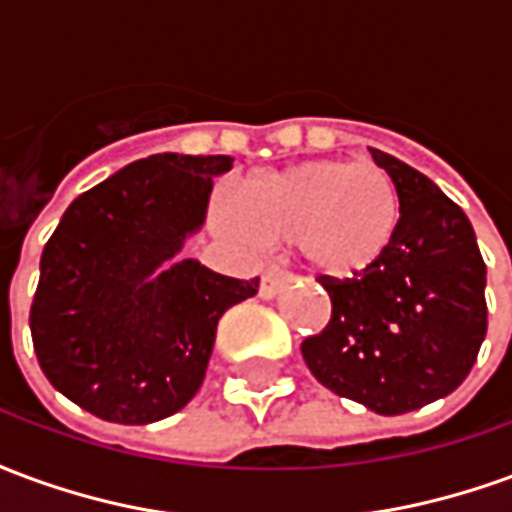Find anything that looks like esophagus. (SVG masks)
<instances>
[{
    "label": "esophagus",
    "instance_id": "obj_1",
    "mask_svg": "<svg viewBox=\"0 0 512 512\" xmlns=\"http://www.w3.org/2000/svg\"><path fill=\"white\" fill-rule=\"evenodd\" d=\"M290 282V274H285L282 268H268L266 274H263V279H260V296L263 299H274L279 290L285 288Z\"/></svg>",
    "mask_w": 512,
    "mask_h": 512
}]
</instances>
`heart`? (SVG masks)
Segmentation results:
<instances>
[{"mask_svg": "<svg viewBox=\"0 0 512 512\" xmlns=\"http://www.w3.org/2000/svg\"><path fill=\"white\" fill-rule=\"evenodd\" d=\"M400 197L386 169L362 161H307L260 175L235 197L224 227L244 241H296L321 277L365 274L386 255Z\"/></svg>", "mask_w": 512, "mask_h": 512, "instance_id": "1", "label": "heart"}]
</instances>
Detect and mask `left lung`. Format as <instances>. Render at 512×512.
Segmentation results:
<instances>
[{
  "label": "left lung",
  "instance_id": "8db88e82",
  "mask_svg": "<svg viewBox=\"0 0 512 512\" xmlns=\"http://www.w3.org/2000/svg\"><path fill=\"white\" fill-rule=\"evenodd\" d=\"M400 197V224L376 266L318 277L332 299L323 332L301 343L310 373L376 414H406L469 376L488 329L485 263L466 213L422 172L370 150Z\"/></svg>",
  "mask_w": 512,
  "mask_h": 512
}]
</instances>
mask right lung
Wrapping results in <instances>:
<instances>
[{
  "label": "right lung",
  "mask_w": 512,
  "mask_h": 512,
  "mask_svg": "<svg viewBox=\"0 0 512 512\" xmlns=\"http://www.w3.org/2000/svg\"><path fill=\"white\" fill-rule=\"evenodd\" d=\"M230 167V156L158 153L65 211L40 257L29 329L40 370L79 408L145 425L197 395L216 323L255 296L260 277L169 257L205 219L213 175Z\"/></svg>",
  "instance_id": "1"
}]
</instances>
